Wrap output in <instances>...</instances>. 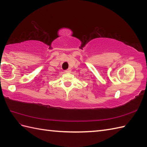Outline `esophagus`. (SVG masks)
<instances>
[{"mask_svg": "<svg viewBox=\"0 0 147 147\" xmlns=\"http://www.w3.org/2000/svg\"><path fill=\"white\" fill-rule=\"evenodd\" d=\"M71 71V69H70V68H69V69H67L65 71V73H70Z\"/></svg>", "mask_w": 147, "mask_h": 147, "instance_id": "34e87169", "label": "esophagus"}]
</instances>
